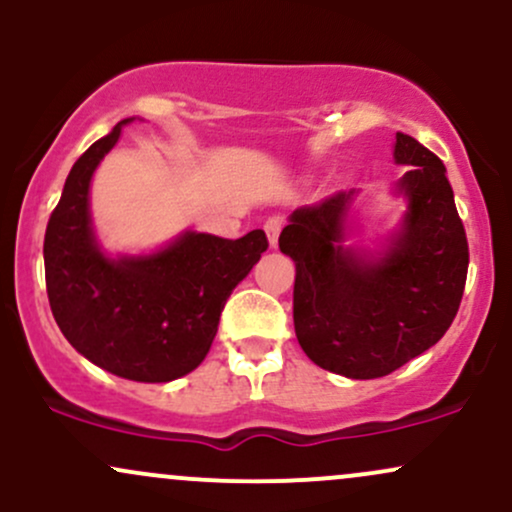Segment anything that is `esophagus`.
I'll use <instances>...</instances> for the list:
<instances>
[{"instance_id":"obj_1","label":"esophagus","mask_w":512,"mask_h":512,"mask_svg":"<svg viewBox=\"0 0 512 512\" xmlns=\"http://www.w3.org/2000/svg\"><path fill=\"white\" fill-rule=\"evenodd\" d=\"M281 226H284V221H281L279 216H272V219H267V223H264V233H267L269 248H276V240H279Z\"/></svg>"}]
</instances>
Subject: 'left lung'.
Listing matches in <instances>:
<instances>
[{"label": "left lung", "mask_w": 512, "mask_h": 512, "mask_svg": "<svg viewBox=\"0 0 512 512\" xmlns=\"http://www.w3.org/2000/svg\"><path fill=\"white\" fill-rule=\"evenodd\" d=\"M392 158L402 219L375 248L349 243L358 190L296 209L279 248L296 262L293 325L315 366L370 380L424 354L448 332L467 281V236L443 161L409 134Z\"/></svg>", "instance_id": "8db88e82"}]
</instances>
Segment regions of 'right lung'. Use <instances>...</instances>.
Segmentation results:
<instances>
[{"label": "right lung", "instance_id": "right-lung-1", "mask_svg": "<svg viewBox=\"0 0 512 512\" xmlns=\"http://www.w3.org/2000/svg\"><path fill=\"white\" fill-rule=\"evenodd\" d=\"M117 122L69 170L45 231V284L67 342L93 366L134 383H170L209 354L223 305L267 250L264 231L238 240L182 231L149 252H108L91 216V180L120 139Z\"/></svg>", "mask_w": 512, "mask_h": 512}]
</instances>
